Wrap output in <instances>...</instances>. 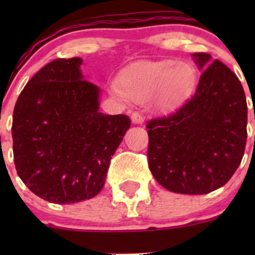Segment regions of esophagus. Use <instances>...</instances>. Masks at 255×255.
I'll use <instances>...</instances> for the list:
<instances>
[{
    "label": "esophagus",
    "instance_id": "esophagus-1",
    "mask_svg": "<svg viewBox=\"0 0 255 255\" xmlns=\"http://www.w3.org/2000/svg\"><path fill=\"white\" fill-rule=\"evenodd\" d=\"M130 118H132V122L137 123V125H139V123H143V121H144L143 116L140 115V113L138 111L133 112L132 116H130Z\"/></svg>",
    "mask_w": 255,
    "mask_h": 255
}]
</instances>
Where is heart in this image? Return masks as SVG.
Returning <instances> with one entry per match:
<instances>
[{
  "mask_svg": "<svg viewBox=\"0 0 255 255\" xmlns=\"http://www.w3.org/2000/svg\"><path fill=\"white\" fill-rule=\"evenodd\" d=\"M195 70L190 64L175 60L145 61L129 66L118 76L117 94L132 101H145L154 95L164 111L179 107L195 86Z\"/></svg>",
  "mask_w": 255,
  "mask_h": 255,
  "instance_id": "1",
  "label": "heart"
}]
</instances>
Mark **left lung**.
I'll list each match as a JSON object with an SVG mask.
<instances>
[{
  "mask_svg": "<svg viewBox=\"0 0 255 255\" xmlns=\"http://www.w3.org/2000/svg\"><path fill=\"white\" fill-rule=\"evenodd\" d=\"M202 74L195 94L174 113L151 118L148 164L156 181L177 194L220 189L241 164L247 143L246 94L236 74L207 53H195Z\"/></svg>",
  "mask_w": 255,
  "mask_h": 255,
  "instance_id": "left-lung-1",
  "label": "left lung"
}]
</instances>
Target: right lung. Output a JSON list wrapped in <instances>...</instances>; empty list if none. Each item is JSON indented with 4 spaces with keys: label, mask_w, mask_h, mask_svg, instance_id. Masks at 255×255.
I'll use <instances>...</instances> for the list:
<instances>
[{
    "label": "right lung",
    "mask_w": 255,
    "mask_h": 255,
    "mask_svg": "<svg viewBox=\"0 0 255 255\" xmlns=\"http://www.w3.org/2000/svg\"><path fill=\"white\" fill-rule=\"evenodd\" d=\"M80 58L55 59L24 86L13 111L18 176L45 201L96 196L130 127L126 115L99 112V87L82 79Z\"/></svg>",
    "instance_id": "add662e5"
}]
</instances>
